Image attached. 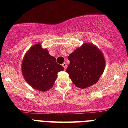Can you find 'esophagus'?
<instances>
[{"label": "esophagus", "mask_w": 128, "mask_h": 128, "mask_svg": "<svg viewBox=\"0 0 128 128\" xmlns=\"http://www.w3.org/2000/svg\"><path fill=\"white\" fill-rule=\"evenodd\" d=\"M62 66H63L64 68V69L66 70V68H67V64H66V62H64V63L62 64Z\"/></svg>", "instance_id": "34e87169"}]
</instances>
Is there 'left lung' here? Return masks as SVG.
<instances>
[{
    "label": "left lung",
    "instance_id": "8db88e82",
    "mask_svg": "<svg viewBox=\"0 0 128 128\" xmlns=\"http://www.w3.org/2000/svg\"><path fill=\"white\" fill-rule=\"evenodd\" d=\"M66 69L74 85L81 89L94 85L100 80L105 69L103 53L93 44L84 42L68 57Z\"/></svg>",
    "mask_w": 128,
    "mask_h": 128
}]
</instances>
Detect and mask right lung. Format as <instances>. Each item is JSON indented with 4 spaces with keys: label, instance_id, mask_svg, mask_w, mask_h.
Listing matches in <instances>:
<instances>
[{
    "label": "right lung",
    "instance_id": "1",
    "mask_svg": "<svg viewBox=\"0 0 128 128\" xmlns=\"http://www.w3.org/2000/svg\"><path fill=\"white\" fill-rule=\"evenodd\" d=\"M21 70L25 81L33 88L46 92L52 88L58 73L64 68L56 63L40 43L32 46L24 56Z\"/></svg>",
    "mask_w": 128,
    "mask_h": 128
}]
</instances>
